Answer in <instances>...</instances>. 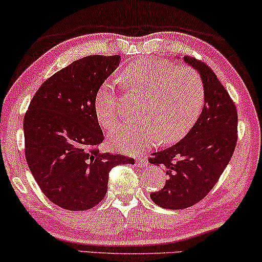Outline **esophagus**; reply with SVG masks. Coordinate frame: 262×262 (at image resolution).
I'll list each match as a JSON object with an SVG mask.
<instances>
[{
  "label": "esophagus",
  "mask_w": 262,
  "mask_h": 262,
  "mask_svg": "<svg viewBox=\"0 0 262 262\" xmlns=\"http://www.w3.org/2000/svg\"><path fill=\"white\" fill-rule=\"evenodd\" d=\"M136 165H137L138 167H145V166H148V159L147 158H139L136 160Z\"/></svg>",
  "instance_id": "esophagus-1"
}]
</instances>
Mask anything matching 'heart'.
<instances>
[{"label": "heart", "mask_w": 262, "mask_h": 262, "mask_svg": "<svg viewBox=\"0 0 262 262\" xmlns=\"http://www.w3.org/2000/svg\"><path fill=\"white\" fill-rule=\"evenodd\" d=\"M124 84L147 94L138 123L117 126L110 141L124 151H141L173 143L195 125L205 103V83L199 71L171 61L141 59L123 71ZM94 111L102 127L112 128L121 118L118 95L112 81H103L94 98Z\"/></svg>", "instance_id": "heart-1"}]
</instances>
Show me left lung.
Wrapping results in <instances>:
<instances>
[{"label":"left lung","instance_id":"obj_1","mask_svg":"<svg viewBox=\"0 0 262 262\" xmlns=\"http://www.w3.org/2000/svg\"><path fill=\"white\" fill-rule=\"evenodd\" d=\"M184 61L201 74L205 106L182 141L165 150L152 152L149 162L165 168L168 179L160 191L150 193L166 209H184L205 199L229 164L237 143V110L209 66L195 57Z\"/></svg>","mask_w":262,"mask_h":262}]
</instances>
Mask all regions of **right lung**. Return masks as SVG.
Instances as JSON below:
<instances>
[{"label": "right lung", "instance_id": "add662e5", "mask_svg": "<svg viewBox=\"0 0 262 262\" xmlns=\"http://www.w3.org/2000/svg\"><path fill=\"white\" fill-rule=\"evenodd\" d=\"M120 60L91 55L74 61L39 86L24 118L30 171L44 195L63 209L93 208L106 195L111 169L135 164L98 150L104 137L94 98Z\"/></svg>", "mask_w": 262, "mask_h": 262}]
</instances>
